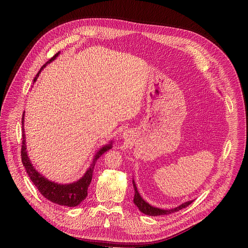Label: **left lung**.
I'll return each instance as SVG.
<instances>
[{"mask_svg": "<svg viewBox=\"0 0 248 248\" xmlns=\"http://www.w3.org/2000/svg\"><path fill=\"white\" fill-rule=\"evenodd\" d=\"M132 184H133V188H134V199H133V203L138 207V209L142 212L143 214L148 215V216H161V215H169L171 213H174V212H178L181 209H184L186 207H187L189 204H191L193 202V200H189L186 201L183 204H181L180 206L172 208V209H160L157 207H154L152 205H150L148 202H146L142 197H141L140 193L137 190L136 185L134 180H132Z\"/></svg>", "mask_w": 248, "mask_h": 248, "instance_id": "1", "label": "left lung"}]
</instances>
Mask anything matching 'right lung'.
<instances>
[{
  "label": "right lung",
  "instance_id": "1",
  "mask_svg": "<svg viewBox=\"0 0 248 248\" xmlns=\"http://www.w3.org/2000/svg\"><path fill=\"white\" fill-rule=\"evenodd\" d=\"M60 52L57 53L53 58H51L39 70V73L36 75L34 78V82L37 80V78L39 77V74L41 70L51 62H53L58 56ZM24 113L22 116V146H21V161L22 164L26 170V172L28 173L30 180L34 184L39 190V192L48 200L52 201L53 203H56L58 205L62 206H67V207H76L79 205L87 196V189L92 180V174L94 170L95 164L97 160L108 150H110L113 147V141H110L109 144H106L103 147H101L96 154L94 155V158L92 160V163L90 164L89 168L85 171V173L82 175L78 181L75 183H70L66 185L58 184L55 182H51L48 179H46L44 175H42L38 170H36L30 162V159L27 154L26 150V143H25V133H24Z\"/></svg>",
  "mask_w": 248,
  "mask_h": 248
}]
</instances>
